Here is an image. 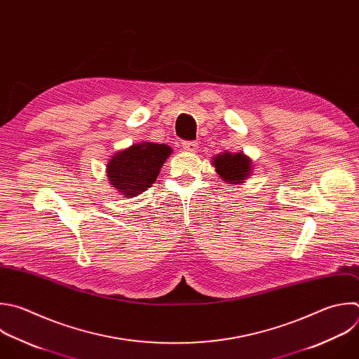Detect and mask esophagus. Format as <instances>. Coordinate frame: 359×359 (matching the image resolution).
I'll use <instances>...</instances> for the list:
<instances>
[{
	"mask_svg": "<svg viewBox=\"0 0 359 359\" xmlns=\"http://www.w3.org/2000/svg\"><path fill=\"white\" fill-rule=\"evenodd\" d=\"M182 148H183V151L194 152L198 148V142H196V141H183Z\"/></svg>",
	"mask_w": 359,
	"mask_h": 359,
	"instance_id": "obj_1",
	"label": "esophagus"
}]
</instances>
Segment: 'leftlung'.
Here are the masks:
<instances>
[{
	"label": "left lung",
	"mask_w": 359,
	"mask_h": 359,
	"mask_svg": "<svg viewBox=\"0 0 359 359\" xmlns=\"http://www.w3.org/2000/svg\"><path fill=\"white\" fill-rule=\"evenodd\" d=\"M215 172L228 183H244L252 172V161L243 152H224L212 158Z\"/></svg>",
	"instance_id": "left-lung-1"
}]
</instances>
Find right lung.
Wrapping results in <instances>:
<instances>
[{
  "mask_svg": "<svg viewBox=\"0 0 359 359\" xmlns=\"http://www.w3.org/2000/svg\"><path fill=\"white\" fill-rule=\"evenodd\" d=\"M170 154V147L155 142L135 144L116 152L107 165L109 184L124 197L141 194L155 183Z\"/></svg>",
  "mask_w": 359,
  "mask_h": 359,
  "instance_id": "1",
  "label": "right lung"
}]
</instances>
